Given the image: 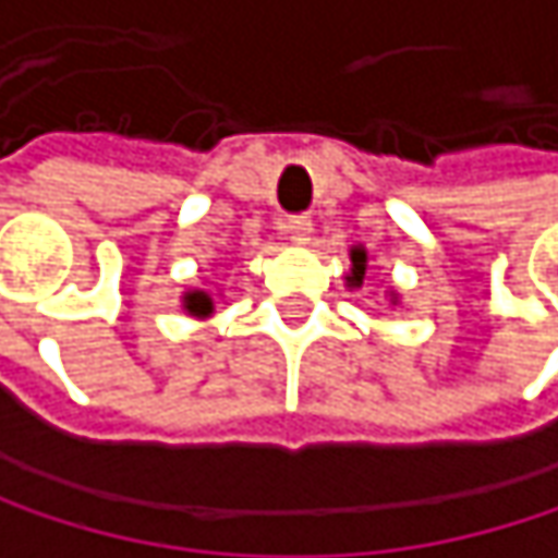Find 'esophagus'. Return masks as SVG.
<instances>
[{
	"label": "esophagus",
	"instance_id": "1",
	"mask_svg": "<svg viewBox=\"0 0 558 558\" xmlns=\"http://www.w3.org/2000/svg\"><path fill=\"white\" fill-rule=\"evenodd\" d=\"M280 232L287 235V239H293V242H310V232H313V222H310V216H287L283 222H280Z\"/></svg>",
	"mask_w": 558,
	"mask_h": 558
}]
</instances>
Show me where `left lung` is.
Instances as JSON below:
<instances>
[{"mask_svg":"<svg viewBox=\"0 0 558 558\" xmlns=\"http://www.w3.org/2000/svg\"><path fill=\"white\" fill-rule=\"evenodd\" d=\"M362 278H365V252L362 248H355L352 252V283H362Z\"/></svg>","mask_w":558,"mask_h":558,"instance_id":"8db88e82","label":"left lung"}]
</instances>
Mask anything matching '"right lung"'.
<instances>
[{
    "label": "right lung",
    "mask_w": 558,
    "mask_h": 558,
    "mask_svg": "<svg viewBox=\"0 0 558 558\" xmlns=\"http://www.w3.org/2000/svg\"><path fill=\"white\" fill-rule=\"evenodd\" d=\"M186 310L196 313V316H206V313H213V300L206 293H190L186 296Z\"/></svg>",
    "instance_id": "add662e5"
}]
</instances>
